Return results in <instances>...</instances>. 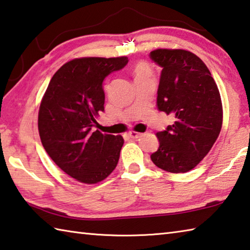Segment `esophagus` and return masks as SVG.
Here are the masks:
<instances>
[{
    "label": "esophagus",
    "mask_w": 250,
    "mask_h": 250,
    "mask_svg": "<svg viewBox=\"0 0 250 250\" xmlns=\"http://www.w3.org/2000/svg\"><path fill=\"white\" fill-rule=\"evenodd\" d=\"M128 136H129L130 138L137 139V138H139V137L142 136V134H141V133H137V132H129V133H128Z\"/></svg>",
    "instance_id": "1"
}]
</instances>
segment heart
Segmentation results:
<instances>
[{
    "label": "heart",
    "instance_id": "1",
    "mask_svg": "<svg viewBox=\"0 0 250 250\" xmlns=\"http://www.w3.org/2000/svg\"><path fill=\"white\" fill-rule=\"evenodd\" d=\"M134 76L135 78H141V77H149L152 74L151 68L149 67V64L146 62H138L137 64H135V67L133 69Z\"/></svg>",
    "mask_w": 250,
    "mask_h": 250
}]
</instances>
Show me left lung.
<instances>
[{"label":"left lung","mask_w":250,"mask_h":250,"mask_svg":"<svg viewBox=\"0 0 250 250\" xmlns=\"http://www.w3.org/2000/svg\"><path fill=\"white\" fill-rule=\"evenodd\" d=\"M149 56L163 68L157 107L174 117L172 125L156 134L159 148L150 158L165 171H190L208 154L220 135V91L207 65L192 52L156 49Z\"/></svg>","instance_id":"8db88e82"}]
</instances>
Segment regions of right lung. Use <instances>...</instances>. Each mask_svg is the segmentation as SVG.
<instances>
[{
    "mask_svg": "<svg viewBox=\"0 0 250 250\" xmlns=\"http://www.w3.org/2000/svg\"><path fill=\"white\" fill-rule=\"evenodd\" d=\"M127 62V57L73 59L54 74L43 94L38 113L42 144L54 163L79 182L98 183L117 166L124 139L92 127L104 111V79Z\"/></svg>",
    "mask_w": 250,
    "mask_h": 250,
    "instance_id": "add662e5",
    "label": "right lung"
}]
</instances>
